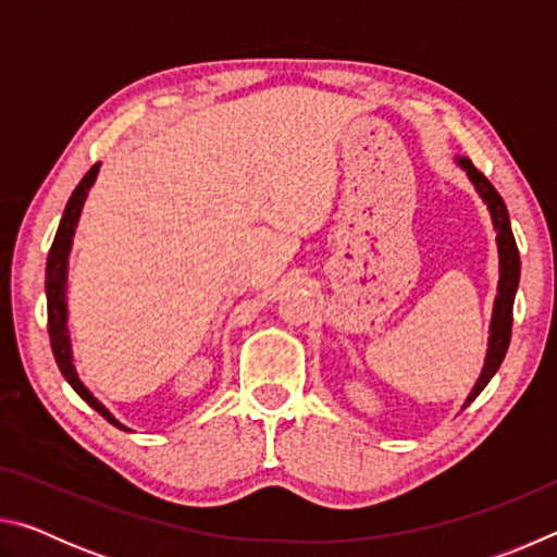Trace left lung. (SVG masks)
<instances>
[{"label":"left lung","mask_w":557,"mask_h":557,"mask_svg":"<svg viewBox=\"0 0 557 557\" xmlns=\"http://www.w3.org/2000/svg\"><path fill=\"white\" fill-rule=\"evenodd\" d=\"M459 166L465 169L471 184L476 186V191L488 206V213H492L494 228H496V245H498V295L494 301V317H492V334H488V351L482 375L474 385V391L469 393L467 405L476 398L479 393L486 388V383L494 379V373L502 366L504 356L508 351V344H511V326H513V297L518 289V277H521V258H518L516 238L511 231V221H508V211L502 196H498L492 182L479 172V169L469 162V159L461 157Z\"/></svg>","instance_id":"1"}]
</instances>
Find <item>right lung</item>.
I'll list each match as a JSON object with an SVG mask.
<instances>
[{
  "mask_svg": "<svg viewBox=\"0 0 557 557\" xmlns=\"http://www.w3.org/2000/svg\"><path fill=\"white\" fill-rule=\"evenodd\" d=\"M100 172V162L92 164L88 169V174L81 178V184L75 186V191L71 194L69 203H65L63 219L59 231H55L53 245L49 250V260H46V301H49V336H51V348L55 356V363L63 373V379L73 385V391L86 400L92 410H98L102 418H106L110 425H115L120 430H127L122 422L112 418L110 410L102 405L96 395H92L86 385L81 383L78 373L73 369V354H71V338H69V305H65V282H69V256H71V245H73V235H75V225H78L83 203H86V196L90 191L92 182Z\"/></svg>",
  "mask_w": 557,
  "mask_h": 557,
  "instance_id": "right-lung-1",
  "label": "right lung"
}]
</instances>
